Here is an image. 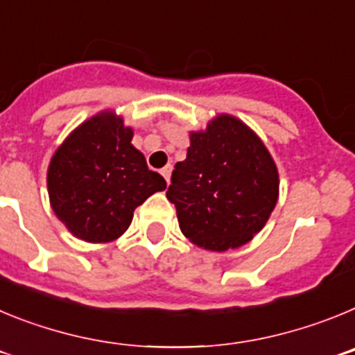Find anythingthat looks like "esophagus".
I'll list each match as a JSON object with an SVG mask.
<instances>
[{"instance_id": "1", "label": "esophagus", "mask_w": 355, "mask_h": 355, "mask_svg": "<svg viewBox=\"0 0 355 355\" xmlns=\"http://www.w3.org/2000/svg\"><path fill=\"white\" fill-rule=\"evenodd\" d=\"M159 172H162V175H163V178H165V181H167V183H168V181H171V174H172V165H171V163H168V165H165V167H163Z\"/></svg>"}]
</instances>
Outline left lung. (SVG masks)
I'll return each instance as SVG.
<instances>
[{
    "label": "left lung",
    "instance_id": "8db88e82",
    "mask_svg": "<svg viewBox=\"0 0 355 355\" xmlns=\"http://www.w3.org/2000/svg\"><path fill=\"white\" fill-rule=\"evenodd\" d=\"M279 193L270 153L238 119L220 115L190 135L167 190L188 240L209 250L243 245L266 224Z\"/></svg>",
    "mask_w": 355,
    "mask_h": 355
}]
</instances>
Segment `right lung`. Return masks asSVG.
<instances>
[{
  "label": "right lung",
  "instance_id": "1",
  "mask_svg": "<svg viewBox=\"0 0 355 355\" xmlns=\"http://www.w3.org/2000/svg\"><path fill=\"white\" fill-rule=\"evenodd\" d=\"M131 139L122 119L105 112L56 149L48 171L49 200L74 236L92 243L115 240L130 227L135 208L167 187Z\"/></svg>",
  "mask_w": 355,
  "mask_h": 355
}]
</instances>
